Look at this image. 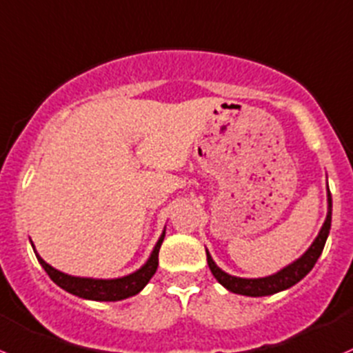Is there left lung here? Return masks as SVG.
Here are the masks:
<instances>
[{"label":"left lung","mask_w":353,"mask_h":353,"mask_svg":"<svg viewBox=\"0 0 353 353\" xmlns=\"http://www.w3.org/2000/svg\"><path fill=\"white\" fill-rule=\"evenodd\" d=\"M331 194L330 188H327V214L326 219H324L323 226H321L319 233H317L316 240L312 242V245L299 257V259L294 261L292 264L285 266L283 270H280L278 273L270 274V276L264 278H239L233 276V274L225 273L218 264L212 261L211 254L205 249V254H208V264L209 270H211L212 276L226 288L232 294L239 295H247V296H266L278 294V292H283L287 288L294 287L295 283H299L307 273L314 268V264L319 259L321 252L324 249V243H326L327 235H330L331 230Z\"/></svg>","instance_id":"left-lung-1"}]
</instances>
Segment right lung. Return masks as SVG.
<instances>
[{"instance_id": "1", "label": "right lung", "mask_w": 353, "mask_h": 353, "mask_svg": "<svg viewBox=\"0 0 353 353\" xmlns=\"http://www.w3.org/2000/svg\"><path fill=\"white\" fill-rule=\"evenodd\" d=\"M165 240V230H163L161 236L156 242L154 249H152L151 256L145 261L144 266L139 268L134 273L127 274V276L121 278H113V280H101V278H82V276H72V274L61 273V271L54 270L53 266L46 263L39 254L36 252V247L32 243V249L36 252L37 261H39L41 266L44 268L48 274H50L51 280L58 285L59 288H63L68 294L80 296V299L87 300H96V302H117V300L128 299V296L137 295L145 285L149 283L152 276H154L156 270H158V256L159 249H161V243Z\"/></svg>"}]
</instances>
